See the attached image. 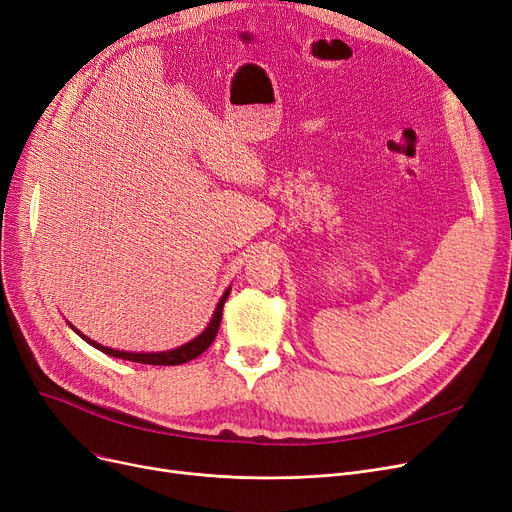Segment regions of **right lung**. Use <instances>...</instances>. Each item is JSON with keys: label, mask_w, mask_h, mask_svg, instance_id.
<instances>
[{"label": "right lung", "mask_w": 512, "mask_h": 512, "mask_svg": "<svg viewBox=\"0 0 512 512\" xmlns=\"http://www.w3.org/2000/svg\"><path fill=\"white\" fill-rule=\"evenodd\" d=\"M232 291V285L227 287L223 291V295L219 297V304L211 316V320H208V325L204 327L202 333H198L194 339H189V342H185L183 346H177L173 350H162V352H128V350H116V348H109V346H103L99 342H94V339H90L88 335H84L80 329H75L69 320L67 325L78 333L84 342H88L92 348H97L113 358H124V361H132V363H143V365H183V363H189L194 361L196 356H200L208 346L213 344V339L219 331V325H221V312H223V304L227 295H230Z\"/></svg>", "instance_id": "1"}]
</instances>
